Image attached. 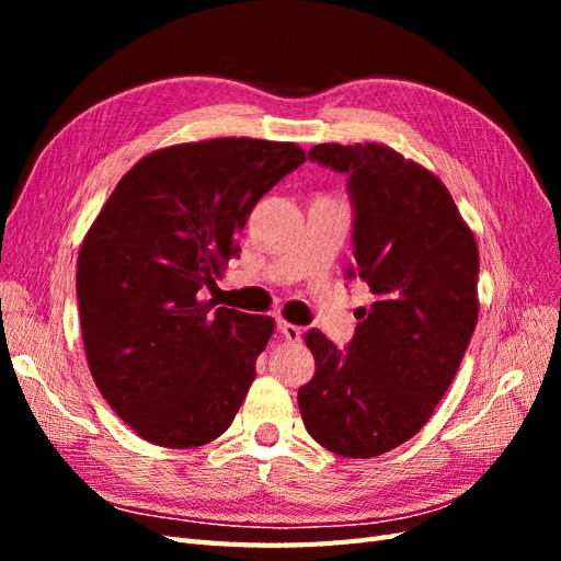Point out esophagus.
Returning <instances> with one entry per match:
<instances>
[{
	"instance_id": "34e87169",
	"label": "esophagus",
	"mask_w": 561,
	"mask_h": 561,
	"mask_svg": "<svg viewBox=\"0 0 561 561\" xmlns=\"http://www.w3.org/2000/svg\"><path fill=\"white\" fill-rule=\"evenodd\" d=\"M278 332L285 336V342L297 344V342H301L304 330L299 325H293V322H287V320H278Z\"/></svg>"
}]
</instances>
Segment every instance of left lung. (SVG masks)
<instances>
[{"instance_id": "obj_1", "label": "left lung", "mask_w": 561, "mask_h": 561, "mask_svg": "<svg viewBox=\"0 0 561 561\" xmlns=\"http://www.w3.org/2000/svg\"><path fill=\"white\" fill-rule=\"evenodd\" d=\"M309 159L348 175V278L377 301L358 309L348 351L320 330L304 334L316 375L297 402L318 445L371 458L426 426L456 377L480 313L478 241L439 178L396 149L328 142Z\"/></svg>"}]
</instances>
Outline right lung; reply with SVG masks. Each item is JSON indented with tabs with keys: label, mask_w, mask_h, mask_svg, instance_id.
Segmentation results:
<instances>
[{
	"label": "right lung",
	"mask_w": 561,
	"mask_h": 561,
	"mask_svg": "<svg viewBox=\"0 0 561 561\" xmlns=\"http://www.w3.org/2000/svg\"><path fill=\"white\" fill-rule=\"evenodd\" d=\"M307 161L295 142L213 138L157 149L118 180L83 236V348L118 419L168 449L222 435L254 381L274 318L201 299L248 217Z\"/></svg>",
	"instance_id": "1"
}]
</instances>
